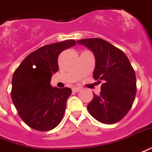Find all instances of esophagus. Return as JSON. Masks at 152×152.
Masks as SVG:
<instances>
[{
  "label": "esophagus",
  "mask_w": 152,
  "mask_h": 152,
  "mask_svg": "<svg viewBox=\"0 0 152 152\" xmlns=\"http://www.w3.org/2000/svg\"><path fill=\"white\" fill-rule=\"evenodd\" d=\"M81 90V88L80 87H73L72 88V91H74V92H79Z\"/></svg>",
  "instance_id": "esophagus-1"
}]
</instances>
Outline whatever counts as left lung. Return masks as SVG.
Masks as SVG:
<instances>
[{
	"label": "left lung",
	"instance_id": "8db88e82",
	"mask_svg": "<svg viewBox=\"0 0 152 152\" xmlns=\"http://www.w3.org/2000/svg\"><path fill=\"white\" fill-rule=\"evenodd\" d=\"M76 43L94 53V77L103 81L100 94L93 92L88 111L100 123L115 124L132 106L137 92L135 72L124 52L104 39H84Z\"/></svg>",
	"mask_w": 152,
	"mask_h": 152
}]
</instances>
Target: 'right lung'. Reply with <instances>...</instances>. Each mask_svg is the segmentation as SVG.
<instances>
[{"mask_svg":"<svg viewBox=\"0 0 152 152\" xmlns=\"http://www.w3.org/2000/svg\"><path fill=\"white\" fill-rule=\"evenodd\" d=\"M74 40L41 47L24 58L12 77L11 99L25 124L38 131H49L62 119L72 90L51 86L58 71V58L62 51L74 46Z\"/></svg>","mask_w":152,"mask_h":152,"instance_id":"1","label":"right lung"}]
</instances>
